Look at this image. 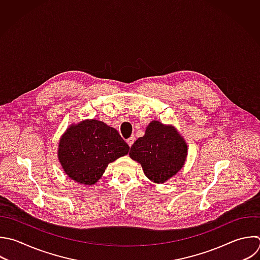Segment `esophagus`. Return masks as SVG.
Masks as SVG:
<instances>
[{
  "mask_svg": "<svg viewBox=\"0 0 260 260\" xmlns=\"http://www.w3.org/2000/svg\"><path fill=\"white\" fill-rule=\"evenodd\" d=\"M134 140H135V139H134V137H133V136L127 139V143L129 144V146H131V145L134 143Z\"/></svg>",
  "mask_w": 260,
  "mask_h": 260,
  "instance_id": "obj_1",
  "label": "esophagus"
}]
</instances>
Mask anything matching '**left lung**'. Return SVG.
I'll list each match as a JSON object with an SVG mask.
<instances>
[{
    "mask_svg": "<svg viewBox=\"0 0 260 260\" xmlns=\"http://www.w3.org/2000/svg\"><path fill=\"white\" fill-rule=\"evenodd\" d=\"M129 154L141 164L148 179L164 183L183 167L187 145L173 127L153 121L147 126L144 136L133 143Z\"/></svg>",
    "mask_w": 260,
    "mask_h": 260,
    "instance_id": "obj_1",
    "label": "left lung"
}]
</instances>
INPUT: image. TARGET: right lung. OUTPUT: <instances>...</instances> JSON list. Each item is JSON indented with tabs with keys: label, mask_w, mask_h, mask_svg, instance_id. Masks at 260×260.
Masks as SVG:
<instances>
[{
	"label": "right lung",
	"mask_w": 260,
	"mask_h": 260,
	"mask_svg": "<svg viewBox=\"0 0 260 260\" xmlns=\"http://www.w3.org/2000/svg\"><path fill=\"white\" fill-rule=\"evenodd\" d=\"M119 132L98 120L71 126L59 143V159L65 173L76 182L92 185L108 165L129 152Z\"/></svg>",
	"instance_id": "add662e5"
}]
</instances>
